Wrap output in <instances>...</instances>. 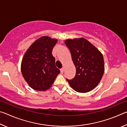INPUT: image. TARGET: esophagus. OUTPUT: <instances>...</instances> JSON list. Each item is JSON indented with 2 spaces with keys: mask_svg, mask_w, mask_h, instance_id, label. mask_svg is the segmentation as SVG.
I'll list each match as a JSON object with an SVG mask.
<instances>
[{
  "mask_svg": "<svg viewBox=\"0 0 127 127\" xmlns=\"http://www.w3.org/2000/svg\"><path fill=\"white\" fill-rule=\"evenodd\" d=\"M61 73H63L64 72V68H63L61 69Z\"/></svg>",
  "mask_w": 127,
  "mask_h": 127,
  "instance_id": "obj_1",
  "label": "esophagus"
}]
</instances>
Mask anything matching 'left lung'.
Here are the masks:
<instances>
[{
    "label": "left lung",
    "instance_id": "left-lung-1",
    "mask_svg": "<svg viewBox=\"0 0 127 127\" xmlns=\"http://www.w3.org/2000/svg\"><path fill=\"white\" fill-rule=\"evenodd\" d=\"M65 44L70 51L76 74L66 79L73 89L80 93L94 90L100 82L105 71L102 53L89 41L83 38L66 39Z\"/></svg>",
    "mask_w": 127,
    "mask_h": 127
}]
</instances>
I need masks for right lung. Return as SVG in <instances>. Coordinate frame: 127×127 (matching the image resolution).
Segmentation results:
<instances>
[{
  "label": "right lung",
  "mask_w": 127,
  "mask_h": 127,
  "mask_svg": "<svg viewBox=\"0 0 127 127\" xmlns=\"http://www.w3.org/2000/svg\"><path fill=\"white\" fill-rule=\"evenodd\" d=\"M58 40L44 36L36 40L23 56L21 70L25 80L32 89L46 91L50 89L61 71L55 64L53 49Z\"/></svg>",
  "instance_id": "add662e5"
}]
</instances>
